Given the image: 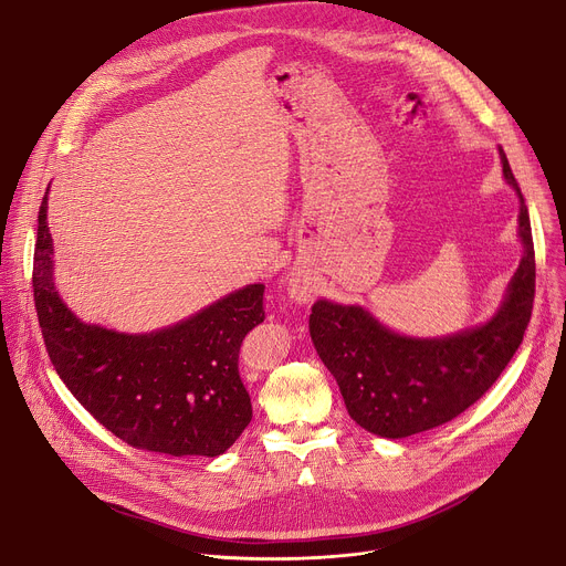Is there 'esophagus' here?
<instances>
[{"mask_svg":"<svg viewBox=\"0 0 566 566\" xmlns=\"http://www.w3.org/2000/svg\"><path fill=\"white\" fill-rule=\"evenodd\" d=\"M289 295H291L295 302L306 304V302H312V300H314V295H316V286H314L310 280H306V277L295 275V277L289 282Z\"/></svg>","mask_w":566,"mask_h":566,"instance_id":"34e87169","label":"esophagus"}]
</instances>
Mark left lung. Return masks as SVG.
Instances as JSON below:
<instances>
[{"mask_svg": "<svg viewBox=\"0 0 566 566\" xmlns=\"http://www.w3.org/2000/svg\"><path fill=\"white\" fill-rule=\"evenodd\" d=\"M503 176L520 196L524 256L501 310L481 327L444 338H408L361 306L318 300L310 334L334 375L349 418L381 438H406L458 418L479 401L515 356L535 300V248L520 182L499 148Z\"/></svg>", "mask_w": 566, "mask_h": 566, "instance_id": "8db88e82", "label": "left lung"}]
</instances>
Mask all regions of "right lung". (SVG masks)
Segmentation results:
<instances>
[{"instance_id":"right-lung-1","label":"right lung","mask_w":566,"mask_h":566,"mask_svg":"<svg viewBox=\"0 0 566 566\" xmlns=\"http://www.w3.org/2000/svg\"><path fill=\"white\" fill-rule=\"evenodd\" d=\"M46 191L33 252L35 312L51 364L87 413L135 449L221 455L252 420L239 347L264 323V284H250L153 334L78 321L54 286Z\"/></svg>"}]
</instances>
